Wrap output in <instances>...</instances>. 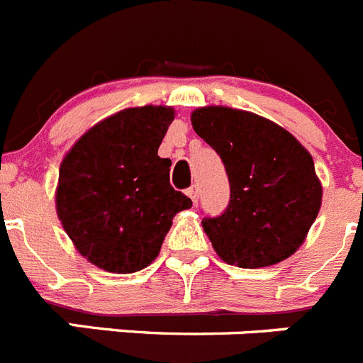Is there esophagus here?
Segmentation results:
<instances>
[{
	"mask_svg": "<svg viewBox=\"0 0 363 363\" xmlns=\"http://www.w3.org/2000/svg\"><path fill=\"white\" fill-rule=\"evenodd\" d=\"M187 194H189V196H191V200L194 201V203H196L198 198H200V191H198L196 185H192V187H189L187 189Z\"/></svg>",
	"mask_w": 363,
	"mask_h": 363,
	"instance_id": "esophagus-1",
	"label": "esophagus"
}]
</instances>
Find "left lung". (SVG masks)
<instances>
[{"instance_id": "left-lung-1", "label": "left lung", "mask_w": 363, "mask_h": 363, "mask_svg": "<svg viewBox=\"0 0 363 363\" xmlns=\"http://www.w3.org/2000/svg\"><path fill=\"white\" fill-rule=\"evenodd\" d=\"M191 121L229 176L227 209L201 220L216 255L242 269L294 255L322 205V184L306 147L274 121L238 108L201 107Z\"/></svg>"}]
</instances>
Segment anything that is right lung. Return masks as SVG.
<instances>
[{
	"instance_id": "1",
	"label": "right lung",
	"mask_w": 363,
	"mask_h": 363,
	"mask_svg": "<svg viewBox=\"0 0 363 363\" xmlns=\"http://www.w3.org/2000/svg\"><path fill=\"white\" fill-rule=\"evenodd\" d=\"M172 107L125 108L86 130L60 165L57 218L79 255L96 267L129 274L152 264L191 198L169 182L158 149Z\"/></svg>"
}]
</instances>
